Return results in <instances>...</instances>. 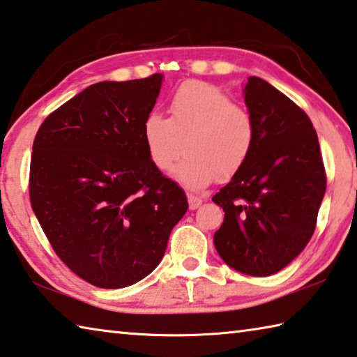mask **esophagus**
Here are the masks:
<instances>
[{
  "label": "esophagus",
  "instance_id": "obj_1",
  "mask_svg": "<svg viewBox=\"0 0 357 357\" xmlns=\"http://www.w3.org/2000/svg\"><path fill=\"white\" fill-rule=\"evenodd\" d=\"M189 198V207L192 211H195V209H198V207L203 204V198L201 197H197V195H189L187 197Z\"/></svg>",
  "mask_w": 357,
  "mask_h": 357
}]
</instances>
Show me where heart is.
<instances>
[{"mask_svg":"<svg viewBox=\"0 0 357 357\" xmlns=\"http://www.w3.org/2000/svg\"><path fill=\"white\" fill-rule=\"evenodd\" d=\"M170 119L151 112L144 121V140L153 165L176 172L181 184L201 190L217 176L234 178L248 162L256 142V125L245 107L206 82H187L173 95Z\"/></svg>","mask_w":357,"mask_h":357,"instance_id":"b5f03b06","label":"heart"}]
</instances>
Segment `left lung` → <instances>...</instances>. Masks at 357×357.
I'll return each mask as SVG.
<instances>
[{
    "label": "left lung",
    "mask_w": 357,
    "mask_h": 357,
    "mask_svg": "<svg viewBox=\"0 0 357 357\" xmlns=\"http://www.w3.org/2000/svg\"><path fill=\"white\" fill-rule=\"evenodd\" d=\"M243 96L256 142L245 167L212 198L225 212L213 245L231 268L270 276L312 237L326 174L312 123L294 101L257 76L248 77Z\"/></svg>",
    "instance_id": "left-lung-1"
}]
</instances>
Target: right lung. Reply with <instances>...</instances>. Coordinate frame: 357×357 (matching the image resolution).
<instances>
[{"label":"right lung","mask_w":357,"mask_h":357,"mask_svg":"<svg viewBox=\"0 0 357 357\" xmlns=\"http://www.w3.org/2000/svg\"><path fill=\"white\" fill-rule=\"evenodd\" d=\"M162 81L96 82L48 115L32 145V211L62 262L96 287L150 275L189 207L144 140Z\"/></svg>","instance_id":"1"}]
</instances>
